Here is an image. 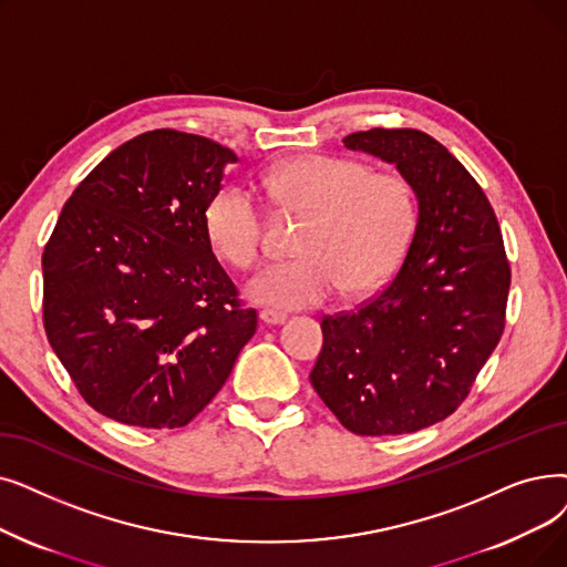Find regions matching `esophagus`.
I'll list each match as a JSON object with an SVG mask.
<instances>
[{
    "mask_svg": "<svg viewBox=\"0 0 567 567\" xmlns=\"http://www.w3.org/2000/svg\"><path fill=\"white\" fill-rule=\"evenodd\" d=\"M259 319H261L264 324L274 327V324H285L287 315H285V312H278V310H261V312H259Z\"/></svg>",
    "mask_w": 567,
    "mask_h": 567,
    "instance_id": "1",
    "label": "esophagus"
}]
</instances>
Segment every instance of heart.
Instances as JSON below:
<instances>
[{
    "mask_svg": "<svg viewBox=\"0 0 567 567\" xmlns=\"http://www.w3.org/2000/svg\"><path fill=\"white\" fill-rule=\"evenodd\" d=\"M264 187L308 223L297 243L301 257L268 264L248 282L252 301L310 308L340 289L363 297L396 274L416 225L414 192L401 174L348 157L303 155L266 174ZM204 227L231 266L248 268L264 250L266 215L245 185L229 183L210 196Z\"/></svg>",
    "mask_w": 567,
    "mask_h": 567,
    "instance_id": "1",
    "label": "heart"
}]
</instances>
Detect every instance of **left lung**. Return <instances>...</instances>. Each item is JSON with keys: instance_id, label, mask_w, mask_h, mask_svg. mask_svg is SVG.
Segmentation results:
<instances>
[{"instance_id": "obj_1", "label": "left lung", "mask_w": 567, "mask_h": 567, "mask_svg": "<svg viewBox=\"0 0 567 567\" xmlns=\"http://www.w3.org/2000/svg\"><path fill=\"white\" fill-rule=\"evenodd\" d=\"M342 143L396 166L420 215L403 266L378 297L322 319L310 382L357 435L414 433L463 403L503 336V234L477 181L433 136L378 127Z\"/></svg>"}]
</instances>
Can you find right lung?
<instances>
[{"mask_svg": "<svg viewBox=\"0 0 567 567\" xmlns=\"http://www.w3.org/2000/svg\"><path fill=\"white\" fill-rule=\"evenodd\" d=\"M234 151L176 130L104 157L43 250V327L81 396L141 429L189 424L227 382L257 312L204 227Z\"/></svg>", "mask_w": 567, "mask_h": 567, "instance_id": "add662e5", "label": "right lung"}]
</instances>
